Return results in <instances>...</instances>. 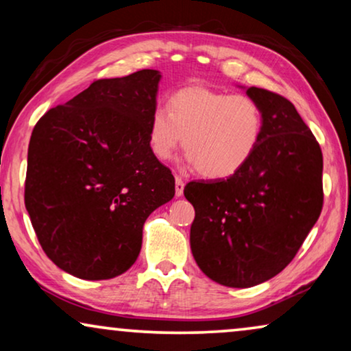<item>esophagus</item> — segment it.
<instances>
[{"instance_id":"34e87169","label":"esophagus","mask_w":351,"mask_h":351,"mask_svg":"<svg viewBox=\"0 0 351 351\" xmlns=\"http://www.w3.org/2000/svg\"><path fill=\"white\" fill-rule=\"evenodd\" d=\"M184 186H185L184 179H182V177H179V176H176V196L184 195Z\"/></svg>"}]
</instances>
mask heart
<instances>
[{
  "mask_svg": "<svg viewBox=\"0 0 351 351\" xmlns=\"http://www.w3.org/2000/svg\"><path fill=\"white\" fill-rule=\"evenodd\" d=\"M262 132V107L251 95L195 86L172 94L167 110H153L148 148L166 161L184 142L186 160L199 174L225 179L251 160Z\"/></svg>",
  "mask_w": 351,
  "mask_h": 351,
  "instance_id": "obj_1",
  "label": "heart"
}]
</instances>
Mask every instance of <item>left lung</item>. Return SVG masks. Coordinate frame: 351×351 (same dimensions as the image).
I'll use <instances>...</instances> for the list:
<instances>
[{"label":"left lung","mask_w":351,"mask_h":351,"mask_svg":"<svg viewBox=\"0 0 351 351\" xmlns=\"http://www.w3.org/2000/svg\"><path fill=\"white\" fill-rule=\"evenodd\" d=\"M263 112V132L246 165L228 179L190 182V246L206 276L251 287L289 265L323 209V153L294 105L249 88Z\"/></svg>","instance_id":"obj_1"}]
</instances>
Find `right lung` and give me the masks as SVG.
I'll return each instance as SVG.
<instances>
[{
  "label": "right lung",
  "mask_w": 351,
  "mask_h": 351,
  "mask_svg": "<svg viewBox=\"0 0 351 351\" xmlns=\"http://www.w3.org/2000/svg\"><path fill=\"white\" fill-rule=\"evenodd\" d=\"M160 78L95 80L33 128L25 208L46 256L81 280L129 270L147 217L174 198V176L148 148Z\"/></svg>",
  "instance_id": "add662e5"
}]
</instances>
